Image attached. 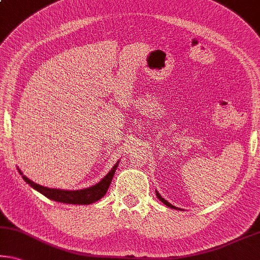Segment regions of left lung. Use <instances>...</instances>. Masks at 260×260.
Wrapping results in <instances>:
<instances>
[{
    "instance_id": "1",
    "label": "left lung",
    "mask_w": 260,
    "mask_h": 260,
    "mask_svg": "<svg viewBox=\"0 0 260 260\" xmlns=\"http://www.w3.org/2000/svg\"><path fill=\"white\" fill-rule=\"evenodd\" d=\"M156 196H157V198H158V199L160 200V201H162V203L164 204V205H167L168 206V207H170V208H174V209H179V208H177L176 207V206H172L170 203H168V201L166 200V199H164V198H162V197H160V194H159V193L157 192V191H156Z\"/></svg>"
}]
</instances>
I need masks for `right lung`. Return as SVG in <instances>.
<instances>
[{
    "label": "right lung",
    "instance_id": "add662e5",
    "mask_svg": "<svg viewBox=\"0 0 260 260\" xmlns=\"http://www.w3.org/2000/svg\"><path fill=\"white\" fill-rule=\"evenodd\" d=\"M118 163H115V166L111 169V171L103 178L100 183H97L93 186L86 187L83 189H76V191H67V189H57V188H49L41 186L39 184H36L27 178V177L23 176L22 171L19 170V174L22 175L23 179L30 185L31 187H34L37 191L40 192L41 194H44L46 198L51 200L57 201V203H63V204H74V205H90L92 203H96L108 192L109 186L112 178L114 176V172L118 168Z\"/></svg>",
    "mask_w": 260,
    "mask_h": 260
}]
</instances>
